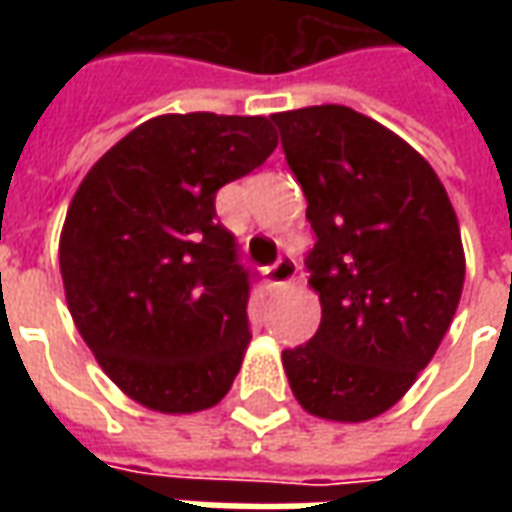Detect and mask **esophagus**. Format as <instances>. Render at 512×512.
I'll return each mask as SVG.
<instances>
[{
	"mask_svg": "<svg viewBox=\"0 0 512 512\" xmlns=\"http://www.w3.org/2000/svg\"><path fill=\"white\" fill-rule=\"evenodd\" d=\"M296 263L290 260V257H282V260H277L274 266L266 268V282L268 288H285V285H290L293 279H296Z\"/></svg>",
	"mask_w": 512,
	"mask_h": 512,
	"instance_id": "obj_1",
	"label": "esophagus"
}]
</instances>
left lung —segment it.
Returning <instances> with one entry per match:
<instances>
[{
  "label": "left lung",
  "mask_w": 512,
  "mask_h": 512,
  "mask_svg": "<svg viewBox=\"0 0 512 512\" xmlns=\"http://www.w3.org/2000/svg\"><path fill=\"white\" fill-rule=\"evenodd\" d=\"M318 235L321 326L282 351L304 411L367 422L406 395L461 301L466 257L447 189L406 139L351 106L271 115Z\"/></svg>",
  "instance_id": "obj_1"
}]
</instances>
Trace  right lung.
Listing matches in <instances>:
<instances>
[{"mask_svg": "<svg viewBox=\"0 0 512 512\" xmlns=\"http://www.w3.org/2000/svg\"><path fill=\"white\" fill-rule=\"evenodd\" d=\"M277 147L268 117L158 115L98 158L60 233L65 301L131 400L161 414L216 406L246 345L249 274L216 191Z\"/></svg>", "mask_w": 512, "mask_h": 512, "instance_id": "obj_1", "label": "right lung"}]
</instances>
